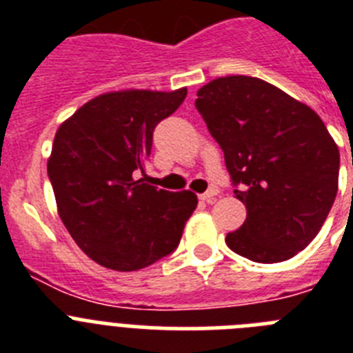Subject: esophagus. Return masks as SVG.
Listing matches in <instances>:
<instances>
[{
    "label": "esophagus",
    "mask_w": 353,
    "mask_h": 353,
    "mask_svg": "<svg viewBox=\"0 0 353 353\" xmlns=\"http://www.w3.org/2000/svg\"><path fill=\"white\" fill-rule=\"evenodd\" d=\"M215 196H217V191H215V189H210V191L203 192V194H199V199H201V201H205V203H214Z\"/></svg>",
    "instance_id": "34e87169"
}]
</instances>
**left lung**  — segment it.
Segmentation results:
<instances>
[{
  "mask_svg": "<svg viewBox=\"0 0 353 353\" xmlns=\"http://www.w3.org/2000/svg\"><path fill=\"white\" fill-rule=\"evenodd\" d=\"M196 109L224 152L248 217L228 248L277 263L307 248L338 192L339 150L310 105L258 77H217L198 90Z\"/></svg>",
  "mask_w": 353,
  "mask_h": 353,
  "instance_id": "8db88e82",
  "label": "left lung"
}]
</instances>
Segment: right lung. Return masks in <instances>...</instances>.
I'll return each mask as SVG.
<instances>
[{"instance_id":"obj_1","label":"right lung","mask_w":353,"mask_h":353,"mask_svg":"<svg viewBox=\"0 0 353 353\" xmlns=\"http://www.w3.org/2000/svg\"><path fill=\"white\" fill-rule=\"evenodd\" d=\"M185 95L187 88L109 92L56 130L48 174L58 214L84 254L105 269H145L179 248L198 198L157 189L136 174L145 173L157 123Z\"/></svg>"}]
</instances>
